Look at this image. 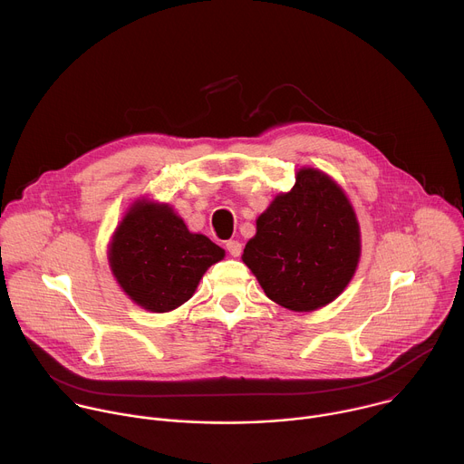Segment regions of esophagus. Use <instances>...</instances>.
Masks as SVG:
<instances>
[{"label": "esophagus", "mask_w": 464, "mask_h": 464, "mask_svg": "<svg viewBox=\"0 0 464 464\" xmlns=\"http://www.w3.org/2000/svg\"><path fill=\"white\" fill-rule=\"evenodd\" d=\"M226 249L229 251L231 256H240V253H242V244H240L238 240H227V242H226Z\"/></svg>", "instance_id": "esophagus-1"}]
</instances>
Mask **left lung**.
Here are the masks:
<instances>
[{"instance_id": "1", "label": "left lung", "mask_w": 464, "mask_h": 464, "mask_svg": "<svg viewBox=\"0 0 464 464\" xmlns=\"http://www.w3.org/2000/svg\"><path fill=\"white\" fill-rule=\"evenodd\" d=\"M362 253L356 213L342 187L321 170L301 169L256 218L242 260L272 301L312 312L351 283Z\"/></svg>"}]
</instances>
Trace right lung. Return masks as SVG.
Returning <instances> with one entry per match:
<instances>
[{
	"instance_id": "add662e5",
	"label": "right lung",
	"mask_w": 464,
	"mask_h": 464,
	"mask_svg": "<svg viewBox=\"0 0 464 464\" xmlns=\"http://www.w3.org/2000/svg\"><path fill=\"white\" fill-rule=\"evenodd\" d=\"M226 251L190 233L167 204L138 200L115 229L108 260L124 294L150 312H170L188 301Z\"/></svg>"
}]
</instances>
